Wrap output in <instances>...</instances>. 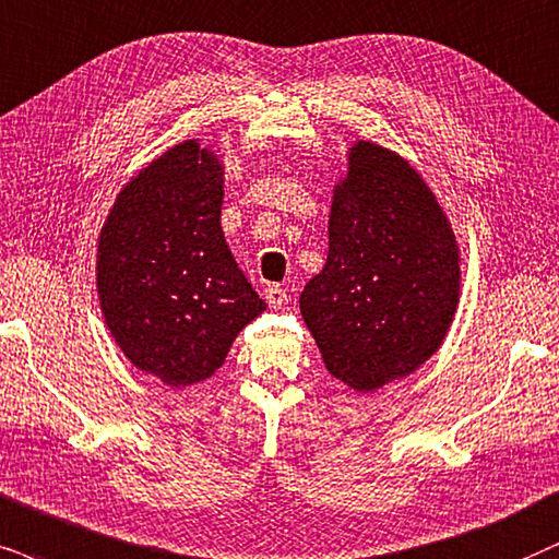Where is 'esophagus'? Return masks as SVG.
I'll return each mask as SVG.
<instances>
[{
  "mask_svg": "<svg viewBox=\"0 0 559 559\" xmlns=\"http://www.w3.org/2000/svg\"><path fill=\"white\" fill-rule=\"evenodd\" d=\"M265 301H267V307H271V309L286 307V304H288L286 288H281V286H267V288H265Z\"/></svg>",
  "mask_w": 559,
  "mask_h": 559,
  "instance_id": "1",
  "label": "esophagus"
}]
</instances>
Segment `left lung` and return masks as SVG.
Wrapping results in <instances>:
<instances>
[{"mask_svg": "<svg viewBox=\"0 0 559 559\" xmlns=\"http://www.w3.org/2000/svg\"><path fill=\"white\" fill-rule=\"evenodd\" d=\"M328 242L301 317L332 377L377 392L441 348L462 296V250L420 169L364 139L350 141L332 186Z\"/></svg>", "mask_w": 559, "mask_h": 559, "instance_id": "8db88e82", "label": "left lung"}]
</instances>
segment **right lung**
<instances>
[{"instance_id":"right-lung-1","label":"right lung","mask_w":559,"mask_h":559,"mask_svg":"<svg viewBox=\"0 0 559 559\" xmlns=\"http://www.w3.org/2000/svg\"><path fill=\"white\" fill-rule=\"evenodd\" d=\"M224 162L186 139L118 190L97 235L95 286L110 337L167 386L214 377L265 301L222 229Z\"/></svg>"}]
</instances>
